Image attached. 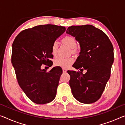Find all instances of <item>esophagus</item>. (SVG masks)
I'll return each instance as SVG.
<instances>
[{
  "label": "esophagus",
  "mask_w": 125,
  "mask_h": 125,
  "mask_svg": "<svg viewBox=\"0 0 125 125\" xmlns=\"http://www.w3.org/2000/svg\"><path fill=\"white\" fill-rule=\"evenodd\" d=\"M62 72H63V73H66L67 70L65 69H62Z\"/></svg>",
  "instance_id": "esophagus-1"
}]
</instances>
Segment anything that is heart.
Wrapping results in <instances>:
<instances>
[{"instance_id":"heart-1","label":"heart","mask_w":125,"mask_h":125,"mask_svg":"<svg viewBox=\"0 0 125 125\" xmlns=\"http://www.w3.org/2000/svg\"><path fill=\"white\" fill-rule=\"evenodd\" d=\"M61 43L70 48V53L76 55L79 52V49L76 46V39L72 36H66L61 40ZM58 45L57 42H54L51 46V52L53 57H56L58 52ZM74 62V59L72 57L68 58H58L54 61V65L65 69L68 68Z\"/></svg>"}]
</instances>
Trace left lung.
I'll list each match as a JSON object with an SVG mask.
<instances>
[{
    "label": "left lung",
    "mask_w": 125,
    "mask_h": 125,
    "mask_svg": "<svg viewBox=\"0 0 125 125\" xmlns=\"http://www.w3.org/2000/svg\"><path fill=\"white\" fill-rule=\"evenodd\" d=\"M66 33L75 37L80 52L73 66L81 72L68 70L69 85L76 100L90 104L100 98L111 75L114 47L108 36L92 25L72 26ZM87 72L84 74L83 69Z\"/></svg>",
    "instance_id": "left-lung-1"
}]
</instances>
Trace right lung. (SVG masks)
Instances as JSON below:
<instances>
[{
  "instance_id": "1",
  "label": "right lung",
  "mask_w": 125,
  "mask_h": 125,
  "mask_svg": "<svg viewBox=\"0 0 125 125\" xmlns=\"http://www.w3.org/2000/svg\"><path fill=\"white\" fill-rule=\"evenodd\" d=\"M65 30L62 26L40 25L22 31L13 43L11 63L18 83L36 104L48 103L56 97L62 69L56 66L46 72L41 66L52 65L51 46Z\"/></svg>"
}]
</instances>
